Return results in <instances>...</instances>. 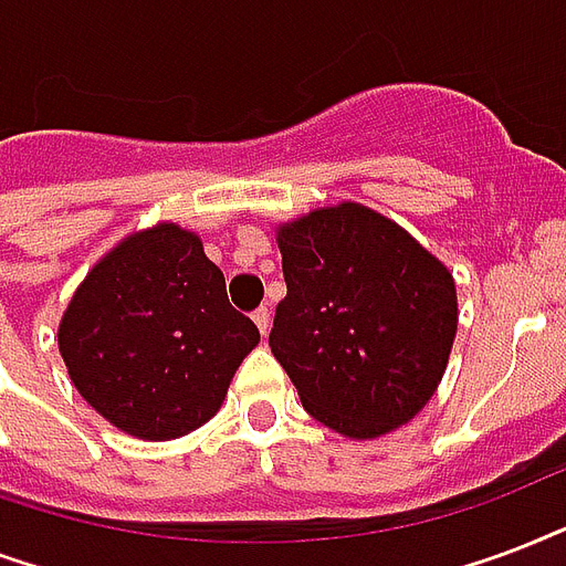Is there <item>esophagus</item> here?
Wrapping results in <instances>:
<instances>
[{
    "mask_svg": "<svg viewBox=\"0 0 566 566\" xmlns=\"http://www.w3.org/2000/svg\"><path fill=\"white\" fill-rule=\"evenodd\" d=\"M253 322H256L260 333H269V327H271V310H269V306H256V310H253Z\"/></svg>",
    "mask_w": 566,
    "mask_h": 566,
    "instance_id": "34e87169",
    "label": "esophagus"
}]
</instances>
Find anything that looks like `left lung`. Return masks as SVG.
Instances as JSON below:
<instances>
[{
  "label": "left lung",
  "instance_id": "left-lung-1",
  "mask_svg": "<svg viewBox=\"0 0 566 566\" xmlns=\"http://www.w3.org/2000/svg\"><path fill=\"white\" fill-rule=\"evenodd\" d=\"M286 297L271 354L304 410L369 440L433 396L458 331L454 280L413 235L360 203L280 227Z\"/></svg>",
  "mask_w": 566,
  "mask_h": 566
}]
</instances>
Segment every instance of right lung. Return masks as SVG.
I'll list each match as a JSON object with an SVG mask.
<instances>
[{
	"label": "right lung",
	"instance_id": "1",
	"mask_svg": "<svg viewBox=\"0 0 566 566\" xmlns=\"http://www.w3.org/2000/svg\"><path fill=\"white\" fill-rule=\"evenodd\" d=\"M260 343L195 233L159 223L96 262L59 327L78 396L120 431L177 440L212 419Z\"/></svg>",
	"mask_w": 566,
	"mask_h": 566
}]
</instances>
